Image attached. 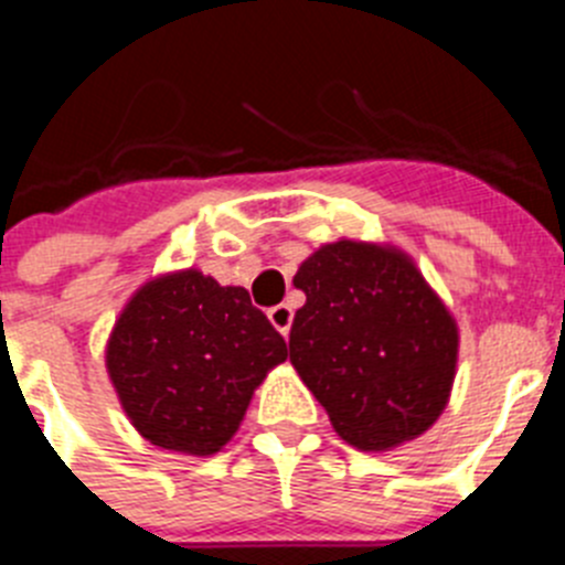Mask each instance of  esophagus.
Masks as SVG:
<instances>
[{
	"instance_id": "obj_1",
	"label": "esophagus",
	"mask_w": 565,
	"mask_h": 565,
	"mask_svg": "<svg viewBox=\"0 0 565 565\" xmlns=\"http://www.w3.org/2000/svg\"><path fill=\"white\" fill-rule=\"evenodd\" d=\"M268 319H271V326L277 328L282 337H288V331H291V322H294V311L288 306H274L271 311H268Z\"/></svg>"
}]
</instances>
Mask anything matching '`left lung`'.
Here are the masks:
<instances>
[{"label": "left lung", "mask_w": 565, "mask_h": 565, "mask_svg": "<svg viewBox=\"0 0 565 565\" xmlns=\"http://www.w3.org/2000/svg\"><path fill=\"white\" fill-rule=\"evenodd\" d=\"M291 364L356 450H393L427 433L450 402L458 326L396 246L337 239L294 274Z\"/></svg>", "instance_id": "left-lung-1"}]
</instances>
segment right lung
<instances>
[{"label": "right lung", "mask_w": 565, "mask_h": 565, "mask_svg": "<svg viewBox=\"0 0 565 565\" xmlns=\"http://www.w3.org/2000/svg\"><path fill=\"white\" fill-rule=\"evenodd\" d=\"M286 359V339L246 288L198 268L143 282L107 342L109 382L135 430L183 456L221 452L254 391Z\"/></svg>", "instance_id": "obj_1"}]
</instances>
